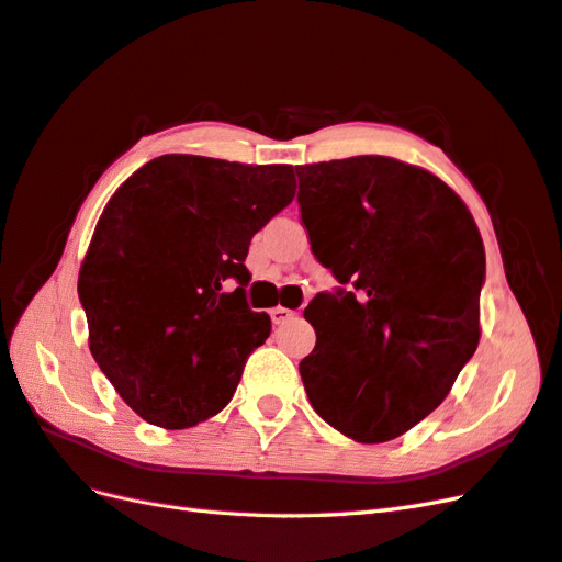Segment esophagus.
Wrapping results in <instances>:
<instances>
[{
  "label": "esophagus",
  "mask_w": 562,
  "mask_h": 562,
  "mask_svg": "<svg viewBox=\"0 0 562 562\" xmlns=\"http://www.w3.org/2000/svg\"><path fill=\"white\" fill-rule=\"evenodd\" d=\"M294 316H296V313L292 308H284V306H276V308L270 311V318H272V323H276V325L290 323Z\"/></svg>",
  "instance_id": "obj_1"
}]
</instances>
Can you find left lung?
Here are the masks:
<instances>
[{
  "label": "left lung",
  "mask_w": 562,
  "mask_h": 562,
  "mask_svg": "<svg viewBox=\"0 0 562 562\" xmlns=\"http://www.w3.org/2000/svg\"><path fill=\"white\" fill-rule=\"evenodd\" d=\"M311 249L349 290L304 311L316 347L299 373L325 422L385 442L434 412L479 347L484 241L428 169L385 155L296 167Z\"/></svg>",
  "instance_id": "8db88e82"
}]
</instances>
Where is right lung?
Here are the masks:
<instances>
[{
  "instance_id": "right-lung-1",
  "label": "right lung",
  "mask_w": 562,
  "mask_h": 562,
  "mask_svg": "<svg viewBox=\"0 0 562 562\" xmlns=\"http://www.w3.org/2000/svg\"><path fill=\"white\" fill-rule=\"evenodd\" d=\"M294 193L292 165L162 155L104 205L78 299L90 355L143 422L191 428L232 400L270 335L246 304L244 258ZM227 279L240 286L225 293Z\"/></svg>"
}]
</instances>
